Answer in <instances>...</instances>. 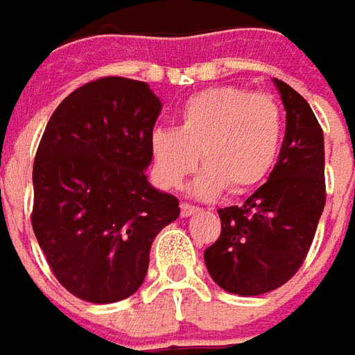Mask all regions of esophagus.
<instances>
[{
    "label": "esophagus",
    "mask_w": 355,
    "mask_h": 355,
    "mask_svg": "<svg viewBox=\"0 0 355 355\" xmlns=\"http://www.w3.org/2000/svg\"><path fill=\"white\" fill-rule=\"evenodd\" d=\"M197 210H198L197 206L187 205V202H182V216H183V218H189V216H193V214L197 212Z\"/></svg>",
    "instance_id": "esophagus-1"
}]
</instances>
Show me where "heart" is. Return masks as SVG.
I'll use <instances>...</instances> for the list:
<instances>
[{"instance_id": "1", "label": "heart", "mask_w": 355, "mask_h": 355, "mask_svg": "<svg viewBox=\"0 0 355 355\" xmlns=\"http://www.w3.org/2000/svg\"><path fill=\"white\" fill-rule=\"evenodd\" d=\"M281 110L268 95L237 85H214L191 95L180 109L175 128H157L150 155L158 180L180 187L198 164L191 185L198 198H212L225 187L243 193L262 182L281 143Z\"/></svg>"}]
</instances>
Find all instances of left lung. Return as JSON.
<instances>
[{
	"label": "left lung",
	"mask_w": 355,
	"mask_h": 355,
	"mask_svg": "<svg viewBox=\"0 0 355 355\" xmlns=\"http://www.w3.org/2000/svg\"><path fill=\"white\" fill-rule=\"evenodd\" d=\"M286 110L285 139L268 182L241 206L220 208L222 233L205 250L214 283L239 296L285 285L302 266L325 208V143L311 107L273 78Z\"/></svg>",
	"instance_id": "obj_1"
}]
</instances>
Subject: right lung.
<instances>
[{
  "mask_svg": "<svg viewBox=\"0 0 355 355\" xmlns=\"http://www.w3.org/2000/svg\"><path fill=\"white\" fill-rule=\"evenodd\" d=\"M160 110L145 82L101 78L70 93L40 141L32 227L55 277L85 302L132 296L153 241L180 216L145 173Z\"/></svg>",
  "mask_w": 355,
  "mask_h": 355,
  "instance_id": "1",
  "label": "right lung"
}]
</instances>
